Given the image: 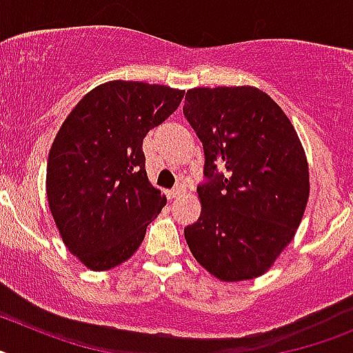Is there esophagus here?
I'll list each match as a JSON object with an SVG mask.
<instances>
[{"label": "esophagus", "mask_w": 353, "mask_h": 353, "mask_svg": "<svg viewBox=\"0 0 353 353\" xmlns=\"http://www.w3.org/2000/svg\"><path fill=\"white\" fill-rule=\"evenodd\" d=\"M183 191H185V189H183V185H176V187H173V189H170V191L166 192V196H168V199H174V198H179V196H182Z\"/></svg>", "instance_id": "34e87169"}]
</instances>
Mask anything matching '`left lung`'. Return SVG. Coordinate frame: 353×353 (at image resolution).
Instances as JSON below:
<instances>
[{"instance_id":"left-lung-1","label":"left lung","mask_w":353,"mask_h":353,"mask_svg":"<svg viewBox=\"0 0 353 353\" xmlns=\"http://www.w3.org/2000/svg\"><path fill=\"white\" fill-rule=\"evenodd\" d=\"M183 117L205 152L201 215L183 230L187 245L221 281L261 276L292 242L310 196L297 132L252 86L189 90Z\"/></svg>"}]
</instances>
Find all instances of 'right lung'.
<instances>
[{
  "label": "right lung",
  "instance_id": "1",
  "mask_svg": "<svg viewBox=\"0 0 353 353\" xmlns=\"http://www.w3.org/2000/svg\"><path fill=\"white\" fill-rule=\"evenodd\" d=\"M182 90L111 81L81 99L48 159V199L65 245L88 269L132 256L166 205L148 182L143 139L176 111Z\"/></svg>",
  "mask_w": 353,
  "mask_h": 353
}]
</instances>
